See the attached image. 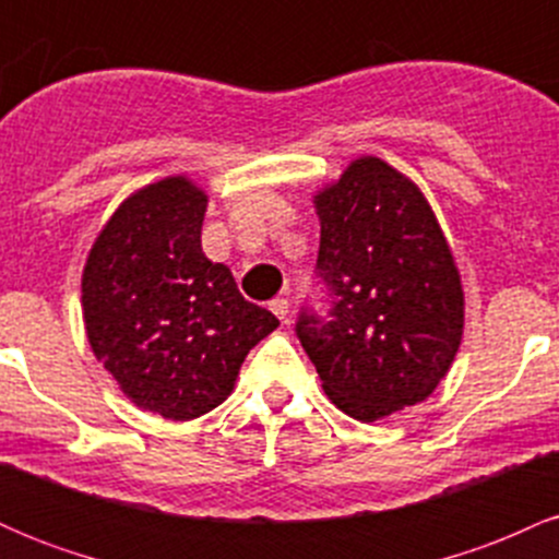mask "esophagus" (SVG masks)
Segmentation results:
<instances>
[{"label": "esophagus", "mask_w": 559, "mask_h": 559, "mask_svg": "<svg viewBox=\"0 0 559 559\" xmlns=\"http://www.w3.org/2000/svg\"><path fill=\"white\" fill-rule=\"evenodd\" d=\"M271 310H273V316L281 320V323H288V301L286 299H273Z\"/></svg>", "instance_id": "esophagus-1"}]
</instances>
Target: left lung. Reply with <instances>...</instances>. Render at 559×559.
<instances>
[{
  "label": "left lung",
  "instance_id": "left-lung-1",
  "mask_svg": "<svg viewBox=\"0 0 559 559\" xmlns=\"http://www.w3.org/2000/svg\"><path fill=\"white\" fill-rule=\"evenodd\" d=\"M316 210L329 310L301 307L297 336L331 402L373 423L447 376L463 338L460 273L426 197L383 159H355Z\"/></svg>",
  "mask_w": 559,
  "mask_h": 559
}]
</instances>
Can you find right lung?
Here are the masks:
<instances>
[{
	"label": "right lung",
	"instance_id": "1",
	"mask_svg": "<svg viewBox=\"0 0 559 559\" xmlns=\"http://www.w3.org/2000/svg\"><path fill=\"white\" fill-rule=\"evenodd\" d=\"M207 197L163 178L128 197L83 267V320L96 360L136 407L191 420L234 389L243 357L278 318L239 294L202 252Z\"/></svg>",
	"mask_w": 559,
	"mask_h": 559
}]
</instances>
